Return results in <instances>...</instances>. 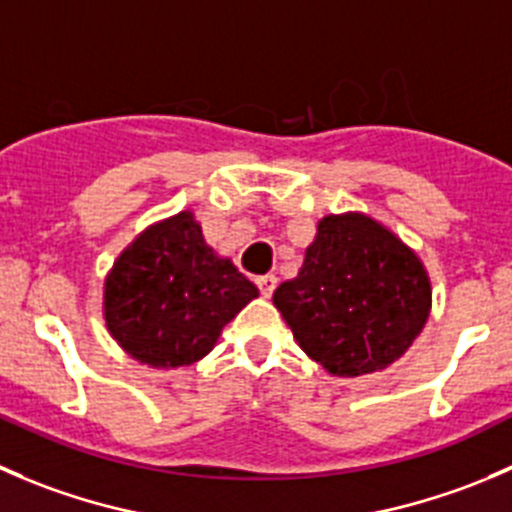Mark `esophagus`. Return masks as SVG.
<instances>
[{"mask_svg":"<svg viewBox=\"0 0 512 512\" xmlns=\"http://www.w3.org/2000/svg\"><path fill=\"white\" fill-rule=\"evenodd\" d=\"M256 286H258V291H261L263 298H271L273 291H276V286H278V278L271 276V273H268V276H258Z\"/></svg>","mask_w":512,"mask_h":512,"instance_id":"esophagus-1","label":"esophagus"}]
</instances>
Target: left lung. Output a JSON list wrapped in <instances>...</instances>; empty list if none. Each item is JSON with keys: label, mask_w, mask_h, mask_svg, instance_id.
<instances>
[{"label": "left lung", "mask_w": 512, "mask_h": 512, "mask_svg": "<svg viewBox=\"0 0 512 512\" xmlns=\"http://www.w3.org/2000/svg\"><path fill=\"white\" fill-rule=\"evenodd\" d=\"M423 261L391 229L361 211L318 221L296 278L273 306L308 358L331 376L356 378L396 363L430 313Z\"/></svg>", "instance_id": "obj_1"}]
</instances>
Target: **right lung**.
<instances>
[{"mask_svg":"<svg viewBox=\"0 0 512 512\" xmlns=\"http://www.w3.org/2000/svg\"><path fill=\"white\" fill-rule=\"evenodd\" d=\"M258 288L204 241L191 211L141 231L104 281V321L134 361L181 368L201 361Z\"/></svg>","mask_w":512,"mask_h":512,"instance_id":"add662e5","label":"right lung"}]
</instances>
